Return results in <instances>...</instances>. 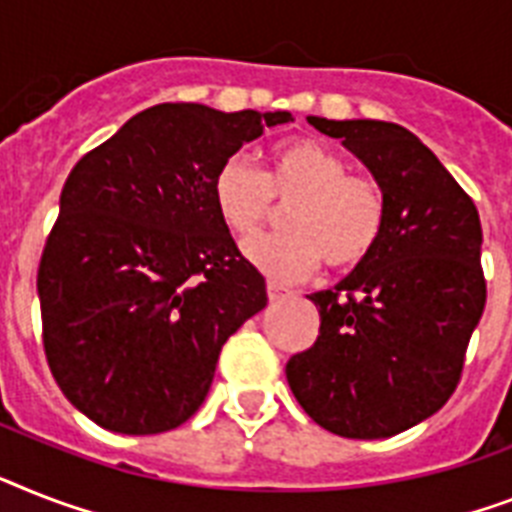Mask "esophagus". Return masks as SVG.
<instances>
[{
  "mask_svg": "<svg viewBox=\"0 0 512 512\" xmlns=\"http://www.w3.org/2000/svg\"><path fill=\"white\" fill-rule=\"evenodd\" d=\"M289 289H284V286H278L276 281H268V299L270 302H276V299H284V297H289Z\"/></svg>",
  "mask_w": 512,
  "mask_h": 512,
  "instance_id": "obj_1",
  "label": "esophagus"
}]
</instances>
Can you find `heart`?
<instances>
[{
    "label": "heart",
    "mask_w": 512,
    "mask_h": 512,
    "mask_svg": "<svg viewBox=\"0 0 512 512\" xmlns=\"http://www.w3.org/2000/svg\"><path fill=\"white\" fill-rule=\"evenodd\" d=\"M218 215L236 236H252L278 205L289 231L257 236L244 255L273 281H299L321 268L352 270L376 252L386 228V191L373 173L350 170L336 149L310 136L286 139L268 170L247 157L220 162L213 178Z\"/></svg>",
    "instance_id": "heart-1"
}]
</instances>
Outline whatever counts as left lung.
<instances>
[{"label":"left lung","instance_id":"1","mask_svg":"<svg viewBox=\"0 0 512 512\" xmlns=\"http://www.w3.org/2000/svg\"><path fill=\"white\" fill-rule=\"evenodd\" d=\"M307 123L342 139L384 184L389 210L376 252L336 289L310 294L318 339L289 357L286 381L331 434L384 439L434 415L460 384L486 305L479 210L407 128Z\"/></svg>","mask_w":512,"mask_h":512}]
</instances>
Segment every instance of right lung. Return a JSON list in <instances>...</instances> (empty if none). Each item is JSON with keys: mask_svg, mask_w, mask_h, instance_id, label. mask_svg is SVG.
Segmentation results:
<instances>
[{"mask_svg": "<svg viewBox=\"0 0 512 512\" xmlns=\"http://www.w3.org/2000/svg\"><path fill=\"white\" fill-rule=\"evenodd\" d=\"M289 120L165 102L70 170L36 276L41 342L62 394L97 426L144 436L189 421L228 336L268 305L213 178Z\"/></svg>", "mask_w": 512, "mask_h": 512, "instance_id": "1", "label": "right lung"}]
</instances>
